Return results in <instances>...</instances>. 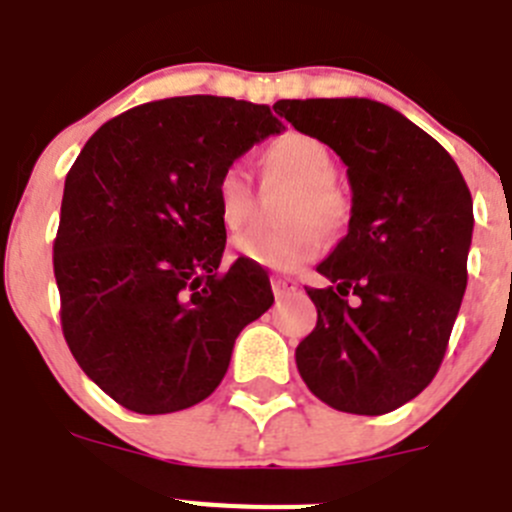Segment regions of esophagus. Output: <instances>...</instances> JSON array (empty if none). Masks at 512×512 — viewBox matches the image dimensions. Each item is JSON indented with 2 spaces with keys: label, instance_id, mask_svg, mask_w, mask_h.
<instances>
[{
  "label": "esophagus",
  "instance_id": "obj_1",
  "mask_svg": "<svg viewBox=\"0 0 512 512\" xmlns=\"http://www.w3.org/2000/svg\"><path fill=\"white\" fill-rule=\"evenodd\" d=\"M270 283H273V293H275V298H278V301H280V298L293 296V293L298 290V283L293 278H280V275H275Z\"/></svg>",
  "mask_w": 512,
  "mask_h": 512
}]
</instances>
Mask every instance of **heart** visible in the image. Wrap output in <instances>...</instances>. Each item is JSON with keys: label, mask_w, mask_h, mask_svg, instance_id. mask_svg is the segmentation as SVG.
Masks as SVG:
<instances>
[{"label": "heart", "mask_w": 512, "mask_h": 512, "mask_svg": "<svg viewBox=\"0 0 512 512\" xmlns=\"http://www.w3.org/2000/svg\"><path fill=\"white\" fill-rule=\"evenodd\" d=\"M262 165L296 183L283 211L285 227L250 232L234 242L245 262L288 273L313 260L324 247L321 232L334 234L347 222V199L334 186L336 165L329 147L306 132H285L262 150ZM214 209L229 232H239L252 216V188L239 165H227L214 181Z\"/></svg>", "instance_id": "heart-1"}]
</instances>
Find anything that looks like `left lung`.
I'll return each mask as SVG.
<instances>
[{"label": "left lung", "mask_w": 512, "mask_h": 512, "mask_svg": "<svg viewBox=\"0 0 512 512\" xmlns=\"http://www.w3.org/2000/svg\"><path fill=\"white\" fill-rule=\"evenodd\" d=\"M275 112L347 165L352 216L306 288L319 321L298 344L326 405L382 416L439 372L467 288L472 196L444 147L372 99H283ZM353 298L349 299L348 296Z\"/></svg>", "instance_id": "8db88e82"}]
</instances>
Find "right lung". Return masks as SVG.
Wrapping results in <instances>:
<instances>
[{
    "label": "right lung",
    "instance_id": "right-lung-1",
    "mask_svg": "<svg viewBox=\"0 0 512 512\" xmlns=\"http://www.w3.org/2000/svg\"><path fill=\"white\" fill-rule=\"evenodd\" d=\"M280 130L262 104L173 96L101 124L68 170L53 245L63 336L124 408L158 416L209 398L239 331L273 306L262 267L219 270L214 181Z\"/></svg>",
    "mask_w": 512,
    "mask_h": 512
}]
</instances>
